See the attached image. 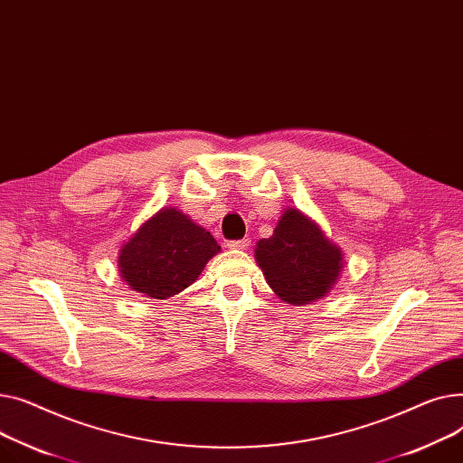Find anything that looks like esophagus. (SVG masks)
I'll use <instances>...</instances> for the list:
<instances>
[{"mask_svg": "<svg viewBox=\"0 0 463 463\" xmlns=\"http://www.w3.org/2000/svg\"><path fill=\"white\" fill-rule=\"evenodd\" d=\"M250 247V239H239V241H230L228 242V249L232 250H244Z\"/></svg>", "mask_w": 463, "mask_h": 463, "instance_id": "34e87169", "label": "esophagus"}]
</instances>
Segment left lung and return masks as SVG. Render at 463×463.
Returning a JSON list of instances; mask_svg holds the SVG:
<instances>
[{
  "label": "left lung",
  "instance_id": "obj_1",
  "mask_svg": "<svg viewBox=\"0 0 463 463\" xmlns=\"http://www.w3.org/2000/svg\"><path fill=\"white\" fill-rule=\"evenodd\" d=\"M254 258L270 289L291 307L329 295L344 269L342 249L295 207L284 209L273 235L256 242Z\"/></svg>",
  "mask_w": 463,
  "mask_h": 463
}]
</instances>
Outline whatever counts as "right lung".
I'll use <instances>...</instances> for the list:
<instances>
[{
  "label": "right lung",
  "instance_id": "obj_1",
  "mask_svg": "<svg viewBox=\"0 0 463 463\" xmlns=\"http://www.w3.org/2000/svg\"><path fill=\"white\" fill-rule=\"evenodd\" d=\"M219 242L175 207H162L119 249L118 269L136 293L165 301L194 284Z\"/></svg>",
  "mask_w": 463,
  "mask_h": 463
}]
</instances>
